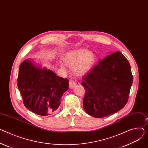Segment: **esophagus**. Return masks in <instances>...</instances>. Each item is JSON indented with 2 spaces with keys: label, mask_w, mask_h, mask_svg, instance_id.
I'll return each instance as SVG.
<instances>
[{
  "label": "esophagus",
  "mask_w": 148,
  "mask_h": 148,
  "mask_svg": "<svg viewBox=\"0 0 148 148\" xmlns=\"http://www.w3.org/2000/svg\"><path fill=\"white\" fill-rule=\"evenodd\" d=\"M75 84H76V83L74 81L73 79H71L70 80V82H69V87H70V88H74V87H75Z\"/></svg>",
  "instance_id": "esophagus-1"
}]
</instances>
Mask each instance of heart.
Instances as JSON below:
<instances>
[{
	"label": "heart",
	"mask_w": 148,
	"mask_h": 148,
	"mask_svg": "<svg viewBox=\"0 0 148 148\" xmlns=\"http://www.w3.org/2000/svg\"><path fill=\"white\" fill-rule=\"evenodd\" d=\"M67 61L72 66H76L79 72H86L88 70L94 62L92 53L86 49H79L71 52Z\"/></svg>",
	"instance_id": "heart-1"
}]
</instances>
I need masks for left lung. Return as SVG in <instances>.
<instances>
[{"label": "left lung", "instance_id": "1", "mask_svg": "<svg viewBox=\"0 0 148 148\" xmlns=\"http://www.w3.org/2000/svg\"><path fill=\"white\" fill-rule=\"evenodd\" d=\"M82 79L86 90L83 107L89 115L108 116L127 103L133 75L127 60L119 51L100 60Z\"/></svg>", "mask_w": 148, "mask_h": 148}]
</instances>
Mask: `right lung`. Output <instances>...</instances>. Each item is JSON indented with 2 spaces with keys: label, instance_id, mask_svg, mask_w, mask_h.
Segmentation results:
<instances>
[{
  "label": "right lung",
  "instance_id": "add662e5",
  "mask_svg": "<svg viewBox=\"0 0 148 148\" xmlns=\"http://www.w3.org/2000/svg\"><path fill=\"white\" fill-rule=\"evenodd\" d=\"M18 87L26 108L45 116L58 108L63 93L69 88V79L25 60L19 66Z\"/></svg>",
  "mask_w": 148,
  "mask_h": 148
}]
</instances>
